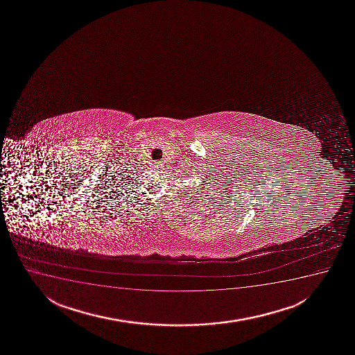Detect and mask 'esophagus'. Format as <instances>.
I'll return each mask as SVG.
<instances>
[{"label":"esophagus","instance_id":"obj_1","mask_svg":"<svg viewBox=\"0 0 355 355\" xmlns=\"http://www.w3.org/2000/svg\"><path fill=\"white\" fill-rule=\"evenodd\" d=\"M155 166L162 167V166H163V165H162V163H160V162H155Z\"/></svg>","mask_w":355,"mask_h":355}]
</instances>
